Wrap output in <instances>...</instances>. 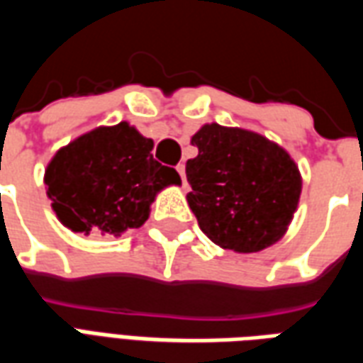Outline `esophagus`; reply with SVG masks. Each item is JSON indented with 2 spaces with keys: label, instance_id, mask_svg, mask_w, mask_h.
Returning a JSON list of instances; mask_svg holds the SVG:
<instances>
[{
  "label": "esophagus",
  "instance_id": "1",
  "mask_svg": "<svg viewBox=\"0 0 363 363\" xmlns=\"http://www.w3.org/2000/svg\"><path fill=\"white\" fill-rule=\"evenodd\" d=\"M177 171H179V174H181V181H182V186L186 184V173H184V165H177Z\"/></svg>",
  "mask_w": 363,
  "mask_h": 363
}]
</instances>
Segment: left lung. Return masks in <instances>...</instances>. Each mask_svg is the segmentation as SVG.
Listing matches in <instances>:
<instances>
[{"mask_svg": "<svg viewBox=\"0 0 363 363\" xmlns=\"http://www.w3.org/2000/svg\"><path fill=\"white\" fill-rule=\"evenodd\" d=\"M186 161L189 206L206 235L223 249L257 252L288 229L301 194L294 159L267 138L206 124L192 135Z\"/></svg>", "mask_w": 363, "mask_h": 363, "instance_id": "8db88e82", "label": "left lung"}]
</instances>
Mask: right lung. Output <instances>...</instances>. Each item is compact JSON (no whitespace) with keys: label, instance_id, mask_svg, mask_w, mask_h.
<instances>
[{"label":"right lung","instance_id":"add662e5","mask_svg":"<svg viewBox=\"0 0 363 363\" xmlns=\"http://www.w3.org/2000/svg\"><path fill=\"white\" fill-rule=\"evenodd\" d=\"M151 150L150 138L128 122L96 128L62 147L44 174L58 220L85 235L118 237L143 225L159 190L181 184Z\"/></svg>","mask_w":363,"mask_h":363}]
</instances>
